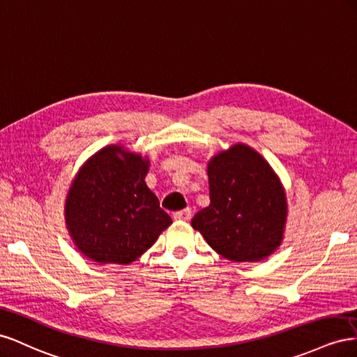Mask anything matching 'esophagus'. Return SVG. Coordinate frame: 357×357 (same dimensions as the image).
Wrapping results in <instances>:
<instances>
[{"label":"esophagus","instance_id":"obj_1","mask_svg":"<svg viewBox=\"0 0 357 357\" xmlns=\"http://www.w3.org/2000/svg\"><path fill=\"white\" fill-rule=\"evenodd\" d=\"M173 218H175L176 221H188L191 218V209H182L179 212H175L173 213Z\"/></svg>","mask_w":357,"mask_h":357}]
</instances>
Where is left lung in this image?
Returning a JSON list of instances; mask_svg holds the SVG:
<instances>
[{
    "instance_id": "obj_1",
    "label": "left lung",
    "mask_w": 357,
    "mask_h": 357,
    "mask_svg": "<svg viewBox=\"0 0 357 357\" xmlns=\"http://www.w3.org/2000/svg\"><path fill=\"white\" fill-rule=\"evenodd\" d=\"M209 206L191 226L208 245L230 261H260L284 239L289 203L277 172L261 154L231 145L208 161Z\"/></svg>"
}]
</instances>
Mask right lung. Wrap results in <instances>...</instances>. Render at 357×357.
I'll use <instances>...</instances> for the list:
<instances>
[{"instance_id":"add662e5","label":"right lung","mask_w":357,"mask_h":357,"mask_svg":"<svg viewBox=\"0 0 357 357\" xmlns=\"http://www.w3.org/2000/svg\"><path fill=\"white\" fill-rule=\"evenodd\" d=\"M149 157L122 145L91 155L70 182L64 205L76 248L100 264H130L154 245L172 218L145 178Z\"/></svg>"}]
</instances>
